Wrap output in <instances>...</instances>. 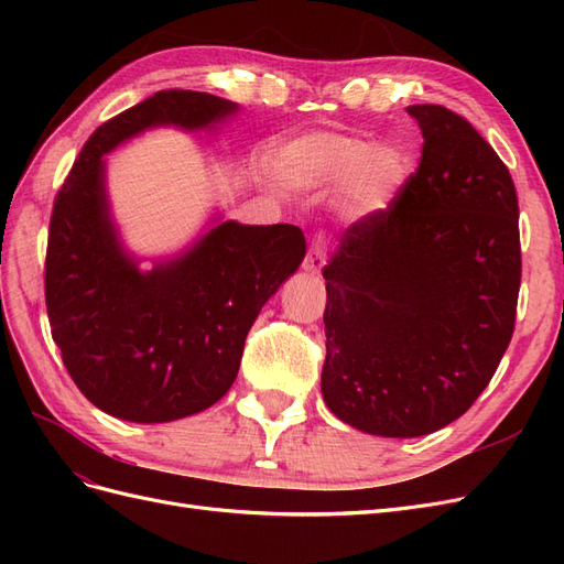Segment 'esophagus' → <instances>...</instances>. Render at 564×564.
Returning <instances> with one entry per match:
<instances>
[{"mask_svg":"<svg viewBox=\"0 0 564 564\" xmlns=\"http://www.w3.org/2000/svg\"><path fill=\"white\" fill-rule=\"evenodd\" d=\"M322 265H324V245H322V240L317 237V240L311 245L308 253H305L303 270L311 272V275H319Z\"/></svg>","mask_w":564,"mask_h":564,"instance_id":"34e87169","label":"esophagus"}]
</instances>
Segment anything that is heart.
Masks as SVG:
<instances>
[{
	"instance_id": "heart-1",
	"label": "heart",
	"mask_w": 564,
	"mask_h": 564,
	"mask_svg": "<svg viewBox=\"0 0 564 564\" xmlns=\"http://www.w3.org/2000/svg\"><path fill=\"white\" fill-rule=\"evenodd\" d=\"M272 172L296 191H317L346 181L348 199L371 214L398 197L412 166L400 145H369L352 135L313 131L282 143L272 155Z\"/></svg>"
}]
</instances>
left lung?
<instances>
[{
	"label": "left lung",
	"mask_w": 564,
	"mask_h": 564,
	"mask_svg": "<svg viewBox=\"0 0 564 564\" xmlns=\"http://www.w3.org/2000/svg\"><path fill=\"white\" fill-rule=\"evenodd\" d=\"M406 112L423 135L416 174L322 270V398L381 437L435 433L480 398L513 336L522 270L508 166L460 115Z\"/></svg>",
	"instance_id": "1"
}]
</instances>
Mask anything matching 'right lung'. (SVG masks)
Masks as SVG:
<instances>
[{"label": "right lung", "mask_w": 564, "mask_h": 564, "mask_svg": "<svg viewBox=\"0 0 564 564\" xmlns=\"http://www.w3.org/2000/svg\"><path fill=\"white\" fill-rule=\"evenodd\" d=\"M237 110L212 94L158 91L91 133L56 195L44 275L51 336L84 398L115 419L166 423L216 404L253 319L305 256L296 226L220 216L150 270L122 245L108 152L158 127L212 131Z\"/></svg>", "instance_id": "1"}]
</instances>
